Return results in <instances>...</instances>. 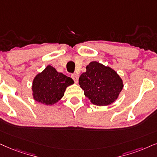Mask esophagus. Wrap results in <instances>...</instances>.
I'll list each match as a JSON object with an SVG mask.
<instances>
[{
  "instance_id": "obj_1",
  "label": "esophagus",
  "mask_w": 157,
  "mask_h": 157,
  "mask_svg": "<svg viewBox=\"0 0 157 157\" xmlns=\"http://www.w3.org/2000/svg\"><path fill=\"white\" fill-rule=\"evenodd\" d=\"M72 78L74 80V81L76 83L78 82V79H79V75L77 74H73L72 75Z\"/></svg>"
}]
</instances>
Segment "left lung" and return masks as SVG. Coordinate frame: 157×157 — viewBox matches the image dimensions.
<instances>
[{
	"label": "left lung",
	"mask_w": 157,
	"mask_h": 157,
	"mask_svg": "<svg viewBox=\"0 0 157 157\" xmlns=\"http://www.w3.org/2000/svg\"><path fill=\"white\" fill-rule=\"evenodd\" d=\"M79 85L90 101L99 106L114 103L124 87L116 71L96 61L87 65L86 72L79 78Z\"/></svg>",
	"instance_id": "8db88e82"
}]
</instances>
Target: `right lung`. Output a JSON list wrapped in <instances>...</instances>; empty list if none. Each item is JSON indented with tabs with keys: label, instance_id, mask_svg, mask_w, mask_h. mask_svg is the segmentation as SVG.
I'll return each mask as SVG.
<instances>
[{
	"label": "right lung",
	"instance_id": "right-lung-1",
	"mask_svg": "<svg viewBox=\"0 0 157 157\" xmlns=\"http://www.w3.org/2000/svg\"><path fill=\"white\" fill-rule=\"evenodd\" d=\"M72 84L74 80L71 77L58 72L54 67L48 65L33 79V99L40 104L51 106L59 101L67 87Z\"/></svg>",
	"mask_w": 157,
	"mask_h": 157
}]
</instances>
